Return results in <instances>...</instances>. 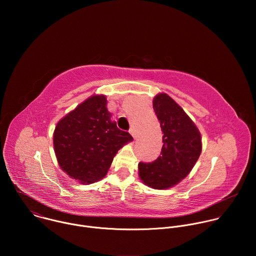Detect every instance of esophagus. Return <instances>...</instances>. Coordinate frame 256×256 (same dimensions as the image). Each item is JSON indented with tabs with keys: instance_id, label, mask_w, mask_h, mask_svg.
I'll list each match as a JSON object with an SVG mask.
<instances>
[{
	"instance_id": "1",
	"label": "esophagus",
	"mask_w": 256,
	"mask_h": 256,
	"mask_svg": "<svg viewBox=\"0 0 256 256\" xmlns=\"http://www.w3.org/2000/svg\"><path fill=\"white\" fill-rule=\"evenodd\" d=\"M130 134L132 136V138H134V140L138 138V134H136V130H134V128H130Z\"/></svg>"
}]
</instances>
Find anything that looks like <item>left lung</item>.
Returning <instances> with one entry per match:
<instances>
[{
	"label": "left lung",
	"instance_id": "obj_1",
	"mask_svg": "<svg viewBox=\"0 0 256 256\" xmlns=\"http://www.w3.org/2000/svg\"><path fill=\"white\" fill-rule=\"evenodd\" d=\"M153 108L163 132V147L154 162L138 163V175L146 186L167 190L194 168L202 153V138L194 122L167 94L156 95Z\"/></svg>",
	"mask_w": 256,
	"mask_h": 256
}]
</instances>
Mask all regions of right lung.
<instances>
[{
  "instance_id": "add662e5",
  "label": "right lung",
  "mask_w": 256,
  "mask_h": 256,
  "mask_svg": "<svg viewBox=\"0 0 256 256\" xmlns=\"http://www.w3.org/2000/svg\"><path fill=\"white\" fill-rule=\"evenodd\" d=\"M104 95H94L62 118L54 132L60 168L80 184L102 179L118 151L132 136L118 128L107 110Z\"/></svg>"
}]
</instances>
